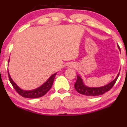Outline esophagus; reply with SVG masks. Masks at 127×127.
Segmentation results:
<instances>
[{
	"mask_svg": "<svg viewBox=\"0 0 127 127\" xmlns=\"http://www.w3.org/2000/svg\"><path fill=\"white\" fill-rule=\"evenodd\" d=\"M70 66V67H72L73 65H70V66Z\"/></svg>",
	"mask_w": 127,
	"mask_h": 127,
	"instance_id": "obj_1",
	"label": "esophagus"
}]
</instances>
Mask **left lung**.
<instances>
[{"label": "left lung", "mask_w": 127, "mask_h": 127, "mask_svg": "<svg viewBox=\"0 0 127 127\" xmlns=\"http://www.w3.org/2000/svg\"><path fill=\"white\" fill-rule=\"evenodd\" d=\"M118 47H119V50L120 51V49L119 46H118ZM119 76V73H118L117 76H116V78L113 81H112L111 82L109 83L107 85H105V86H101V87L95 88L88 87V86H86L84 84L81 78L78 75H77V79H76V81L75 83L74 86H75V88L76 90V91L83 95L88 96H99V95H102L104 94L105 93L107 92L108 91H109L113 87L114 84L116 82Z\"/></svg>", "instance_id": "obj_1"}]
</instances>
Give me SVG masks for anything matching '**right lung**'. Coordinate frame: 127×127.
<instances>
[{"mask_svg":"<svg viewBox=\"0 0 127 127\" xmlns=\"http://www.w3.org/2000/svg\"><path fill=\"white\" fill-rule=\"evenodd\" d=\"M9 62V61H8ZM56 73L53 74L51 76H50L49 78L41 86L38 87L37 88L34 89L32 90H30V91H26V90H23L21 89L20 88L18 87L17 85V84L13 81V80L11 78L10 75L8 71V78H9V80L10 81L11 84L12 85L13 87L15 90V91L19 94L20 95L26 98H37V97H40L43 96L44 95H46L49 90L51 88L52 86V84L54 83V78L56 76Z\"/></svg>","mask_w":127,"mask_h":127,"instance_id":"1","label":"right lung"}]
</instances>
